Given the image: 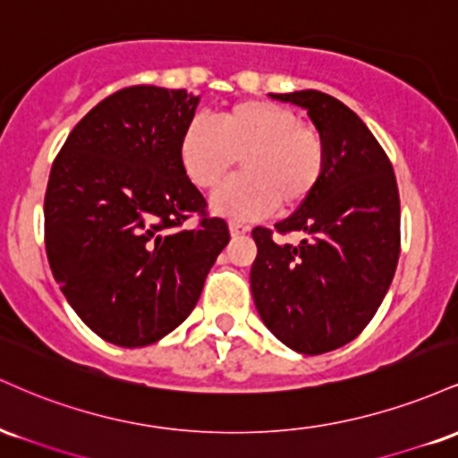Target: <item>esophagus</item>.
I'll use <instances>...</instances> for the list:
<instances>
[{
    "label": "esophagus",
    "mask_w": 458,
    "mask_h": 458,
    "mask_svg": "<svg viewBox=\"0 0 458 458\" xmlns=\"http://www.w3.org/2000/svg\"><path fill=\"white\" fill-rule=\"evenodd\" d=\"M250 233V228H247L245 224H239V222H230V234L233 236H243Z\"/></svg>",
    "instance_id": "34e87169"
}]
</instances>
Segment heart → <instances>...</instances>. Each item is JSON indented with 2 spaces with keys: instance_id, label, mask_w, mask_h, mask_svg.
Listing matches in <instances>:
<instances>
[{
  "instance_id": "heart-1",
  "label": "heart",
  "mask_w": 458,
  "mask_h": 458,
  "mask_svg": "<svg viewBox=\"0 0 458 458\" xmlns=\"http://www.w3.org/2000/svg\"><path fill=\"white\" fill-rule=\"evenodd\" d=\"M178 159L189 181L213 189L241 159V172L211 198L213 213L256 219L277 207L293 211L317 191L327 165L323 135L299 123L297 114L271 101H241L219 123L196 115L178 141Z\"/></svg>"
}]
</instances>
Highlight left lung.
Masks as SVG:
<instances>
[{"label": "left lung", "instance_id": "obj_1", "mask_svg": "<svg viewBox=\"0 0 458 458\" xmlns=\"http://www.w3.org/2000/svg\"><path fill=\"white\" fill-rule=\"evenodd\" d=\"M269 97L308 109L327 165L317 191L276 224L280 234L301 233L299 243L251 230V295L277 340L320 355L357 338L381 306L401 256V198L386 150L344 103L318 90Z\"/></svg>", "mask_w": 458, "mask_h": 458}]
</instances>
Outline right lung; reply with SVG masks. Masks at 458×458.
<instances>
[{
    "label": "right lung",
    "instance_id": "right-lung-1",
    "mask_svg": "<svg viewBox=\"0 0 458 458\" xmlns=\"http://www.w3.org/2000/svg\"><path fill=\"white\" fill-rule=\"evenodd\" d=\"M198 103L187 90H118L79 120L51 167L49 267L77 317L112 344L135 349L176 329L230 241L178 159ZM191 212L199 228L182 229Z\"/></svg>",
    "mask_w": 458,
    "mask_h": 458
}]
</instances>
